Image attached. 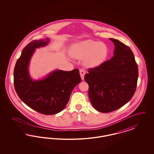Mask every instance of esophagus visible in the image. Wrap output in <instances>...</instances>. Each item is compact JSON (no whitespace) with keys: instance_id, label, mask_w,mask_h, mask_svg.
I'll return each mask as SVG.
<instances>
[{"instance_id":"1","label":"esophagus","mask_w":154,"mask_h":154,"mask_svg":"<svg viewBox=\"0 0 154 154\" xmlns=\"http://www.w3.org/2000/svg\"><path fill=\"white\" fill-rule=\"evenodd\" d=\"M80 74L81 78L82 80H84V75H85V71L84 70V69H80Z\"/></svg>"}]
</instances>
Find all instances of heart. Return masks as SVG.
I'll use <instances>...</instances> for the list:
<instances>
[{"label":"heart","instance_id":"heart-1","mask_svg":"<svg viewBox=\"0 0 154 154\" xmlns=\"http://www.w3.org/2000/svg\"><path fill=\"white\" fill-rule=\"evenodd\" d=\"M109 49L103 43L94 40H86L75 44L74 55L75 57L84 58L85 63L89 67H96L103 63L108 57Z\"/></svg>","mask_w":154,"mask_h":154}]
</instances>
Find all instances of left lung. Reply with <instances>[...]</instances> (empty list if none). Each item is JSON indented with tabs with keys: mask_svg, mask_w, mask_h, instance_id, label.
Segmentation results:
<instances>
[{
	"mask_svg": "<svg viewBox=\"0 0 154 154\" xmlns=\"http://www.w3.org/2000/svg\"><path fill=\"white\" fill-rule=\"evenodd\" d=\"M114 56L100 65L89 68L84 79L88 95L96 110L107 113L121 108L134 95L138 79V66L131 48L114 38Z\"/></svg>",
	"mask_w": 154,
	"mask_h": 154,
	"instance_id": "left-lung-1",
	"label": "left lung"
}]
</instances>
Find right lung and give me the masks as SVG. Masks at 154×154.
Masks as SVG:
<instances>
[{"label":"right lung","instance_id":"right-lung-1","mask_svg":"<svg viewBox=\"0 0 154 154\" xmlns=\"http://www.w3.org/2000/svg\"><path fill=\"white\" fill-rule=\"evenodd\" d=\"M50 39L33 40L26 45L18 59L14 70L15 91L28 107L45 115L60 112L66 107L73 88L81 81L79 70H57L46 78L33 81L30 77L28 65L37 48L44 47Z\"/></svg>","mask_w":154,"mask_h":154}]
</instances>
